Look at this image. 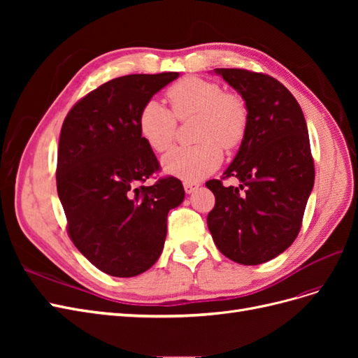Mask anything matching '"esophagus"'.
<instances>
[{
  "label": "esophagus",
  "instance_id": "34e87169",
  "mask_svg": "<svg viewBox=\"0 0 358 358\" xmlns=\"http://www.w3.org/2000/svg\"><path fill=\"white\" fill-rule=\"evenodd\" d=\"M183 188H185L187 194H192L194 191L199 188V183L191 182V180H185V182H183Z\"/></svg>",
  "mask_w": 358,
  "mask_h": 358
}]
</instances>
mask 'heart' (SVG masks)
I'll list each match as a JSON object with an SVG mask.
<instances>
[{
    "label": "heart",
    "mask_w": 358,
    "mask_h": 358,
    "mask_svg": "<svg viewBox=\"0 0 358 358\" xmlns=\"http://www.w3.org/2000/svg\"><path fill=\"white\" fill-rule=\"evenodd\" d=\"M171 110L158 100H148L138 112L140 137L155 152H164L176 133V117L199 116L196 137L200 143L176 146L162 158L167 175L185 180L209 176L222 162V149L239 146L248 128V107L241 95L224 92L208 79L183 78L167 90Z\"/></svg>",
    "instance_id": "1"
}]
</instances>
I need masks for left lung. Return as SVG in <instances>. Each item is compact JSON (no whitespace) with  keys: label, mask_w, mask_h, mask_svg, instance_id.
<instances>
[{"label":"left lung","mask_w":358,"mask_h":358,"mask_svg":"<svg viewBox=\"0 0 358 358\" xmlns=\"http://www.w3.org/2000/svg\"><path fill=\"white\" fill-rule=\"evenodd\" d=\"M213 73L242 95L248 128L224 171L239 187L206 182L215 196L208 227L221 254L257 266L282 254L300 231L315 179L308 127L297 100L276 79L241 69Z\"/></svg>","instance_id":"obj_1"}]
</instances>
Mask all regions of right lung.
<instances>
[{
  "label": "right lung",
  "mask_w": 358,
  "mask_h": 358,
  "mask_svg": "<svg viewBox=\"0 0 358 358\" xmlns=\"http://www.w3.org/2000/svg\"><path fill=\"white\" fill-rule=\"evenodd\" d=\"M179 73L128 74L74 104L62 124L57 188L80 254L116 278L146 272L159 258L167 215L185 199L180 180L142 185L159 164L137 128L138 112Z\"/></svg>",
  "instance_id": "obj_1"
}]
</instances>
